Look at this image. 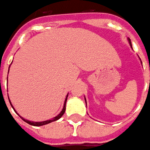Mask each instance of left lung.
I'll return each mask as SVG.
<instances>
[{"instance_id":"obj_1","label":"left lung","mask_w":150,"mask_h":150,"mask_svg":"<svg viewBox=\"0 0 150 150\" xmlns=\"http://www.w3.org/2000/svg\"><path fill=\"white\" fill-rule=\"evenodd\" d=\"M128 42H129V44H130V46H131V47H132V43H131V40H130V39H128ZM85 99H86V98H85Z\"/></svg>"}]
</instances>
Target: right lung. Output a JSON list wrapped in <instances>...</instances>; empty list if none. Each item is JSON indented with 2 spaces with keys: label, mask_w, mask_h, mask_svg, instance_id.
I'll return each instance as SVG.
<instances>
[{
  "label": "right lung",
  "mask_w": 150,
  "mask_h": 150,
  "mask_svg": "<svg viewBox=\"0 0 150 150\" xmlns=\"http://www.w3.org/2000/svg\"><path fill=\"white\" fill-rule=\"evenodd\" d=\"M67 98H68V94H67V96H66V98H65V100H64V107H63V109H62V111H60V113L58 115H56V117H54L52 118V120H46V121H42V122H34V121H30V120H25L24 118H22L21 117L20 115H19L18 113H17V111H15V109L13 108V105L11 104V103H10V100H9V103H10V105H11V107H13V109L14 110V111H15L16 113L20 117L22 118V120H24L26 123H27V124H30V125H33V126H43V125H45V124H49V123H52V122H53V121H56L57 120H59L62 115H63L64 114V111H65V105H66V101H67Z\"/></svg>",
  "instance_id": "1"
}]
</instances>
